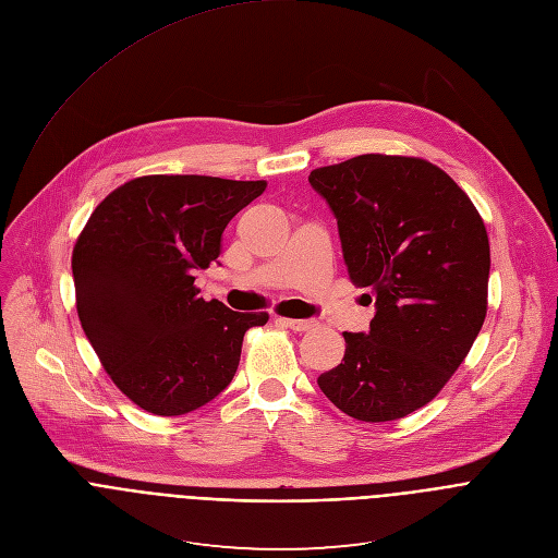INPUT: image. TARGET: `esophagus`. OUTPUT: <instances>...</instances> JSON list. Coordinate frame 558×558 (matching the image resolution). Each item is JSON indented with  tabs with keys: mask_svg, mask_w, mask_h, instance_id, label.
I'll list each match as a JSON object with an SVG mask.
<instances>
[{
	"mask_svg": "<svg viewBox=\"0 0 558 558\" xmlns=\"http://www.w3.org/2000/svg\"><path fill=\"white\" fill-rule=\"evenodd\" d=\"M287 327H291L293 331H310L314 329L318 323L312 318H280Z\"/></svg>",
	"mask_w": 558,
	"mask_h": 558,
	"instance_id": "34e87169",
	"label": "esophagus"
}]
</instances>
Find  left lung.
<instances>
[{
	"label": "left lung",
	"mask_w": 558,
	"mask_h": 558,
	"mask_svg": "<svg viewBox=\"0 0 558 558\" xmlns=\"http://www.w3.org/2000/svg\"><path fill=\"white\" fill-rule=\"evenodd\" d=\"M310 183L337 217L350 280L375 293L369 329L343 331V361L318 388L359 422L401 420L451 379L485 323V221L415 157L361 155L312 170Z\"/></svg>",
	"instance_id": "obj_1"
}]
</instances>
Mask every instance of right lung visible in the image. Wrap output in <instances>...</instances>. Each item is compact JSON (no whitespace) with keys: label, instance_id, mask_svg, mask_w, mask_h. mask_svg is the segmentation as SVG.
Here are the masks:
<instances>
[{"label":"right lung","instance_id":"obj_1","mask_svg":"<svg viewBox=\"0 0 558 558\" xmlns=\"http://www.w3.org/2000/svg\"><path fill=\"white\" fill-rule=\"evenodd\" d=\"M265 189L150 174L92 213L71 257L78 318L111 381L143 411L177 417L213 401L235 377L246 329L269 320L206 303L193 276L217 263L229 221Z\"/></svg>","mask_w":558,"mask_h":558}]
</instances>
